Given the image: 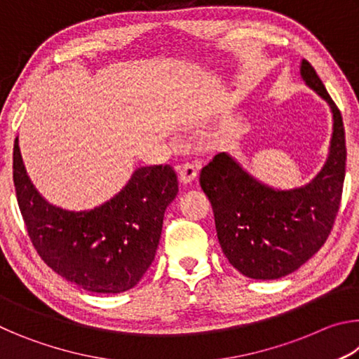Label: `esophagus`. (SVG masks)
I'll return each instance as SVG.
<instances>
[{
    "label": "esophagus",
    "instance_id": "esophagus-1",
    "mask_svg": "<svg viewBox=\"0 0 359 359\" xmlns=\"http://www.w3.org/2000/svg\"><path fill=\"white\" fill-rule=\"evenodd\" d=\"M177 169V174H179V179L184 185H188L191 184L193 180H196V175H198V171L196 168H194L193 165H190V163H187V165H180L175 168Z\"/></svg>",
    "mask_w": 359,
    "mask_h": 359
}]
</instances>
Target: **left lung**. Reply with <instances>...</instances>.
<instances>
[{"mask_svg": "<svg viewBox=\"0 0 359 359\" xmlns=\"http://www.w3.org/2000/svg\"><path fill=\"white\" fill-rule=\"evenodd\" d=\"M301 79L332 114L330 154L309 184L290 190L269 187L224 151L199 175L224 257L257 280L285 277L311 259L330 236L342 198L347 161L342 115L307 60L301 62Z\"/></svg>", "mask_w": 359, "mask_h": 359, "instance_id": "8db88e82", "label": "left lung"}]
</instances>
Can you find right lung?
Instances as JSON below:
<instances>
[{
  "label": "right lung",
  "instance_id": "right-lung-1",
  "mask_svg": "<svg viewBox=\"0 0 359 359\" xmlns=\"http://www.w3.org/2000/svg\"><path fill=\"white\" fill-rule=\"evenodd\" d=\"M17 201L36 252L58 276L92 293H121L137 285L155 258L163 218L177 196L174 169L137 168L121 190L90 210H68L42 198L14 142Z\"/></svg>",
  "mask_w": 359,
  "mask_h": 359
}]
</instances>
